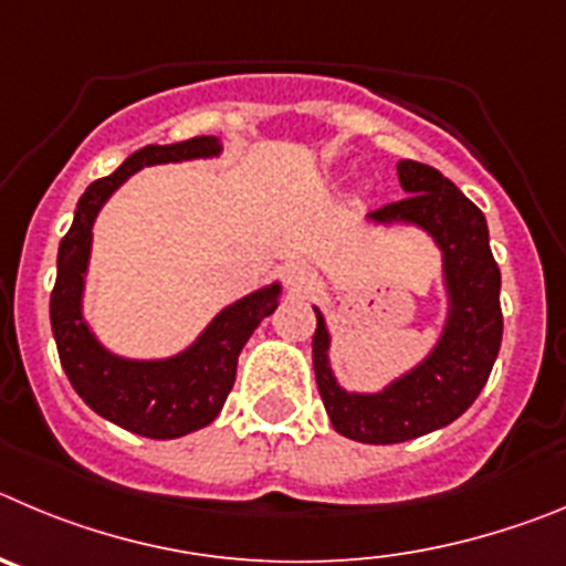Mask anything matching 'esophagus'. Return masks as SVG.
Segmentation results:
<instances>
[{
  "label": "esophagus",
  "mask_w": 566,
  "mask_h": 566,
  "mask_svg": "<svg viewBox=\"0 0 566 566\" xmlns=\"http://www.w3.org/2000/svg\"><path fill=\"white\" fill-rule=\"evenodd\" d=\"M284 282H287V287L293 290V293H307L315 284V273L310 271V264L293 262L284 268Z\"/></svg>",
  "instance_id": "1"
}]
</instances>
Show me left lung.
<instances>
[{
  "instance_id": "left-lung-1",
  "label": "left lung",
  "mask_w": 566,
  "mask_h": 566,
  "mask_svg": "<svg viewBox=\"0 0 566 566\" xmlns=\"http://www.w3.org/2000/svg\"><path fill=\"white\" fill-rule=\"evenodd\" d=\"M406 197L369 213L371 222H409L442 251L448 315L440 340L415 369L375 395L346 391L329 366V333L315 310L313 369L333 429L349 440L391 446L454 422L480 397L502 344L499 264L485 213L454 182L417 160L397 163Z\"/></svg>"
}]
</instances>
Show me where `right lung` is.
I'll use <instances>...</instances> for the list:
<instances>
[{
    "label": "right lung",
    "instance_id": "right-lung-1",
    "mask_svg": "<svg viewBox=\"0 0 566 566\" xmlns=\"http://www.w3.org/2000/svg\"><path fill=\"white\" fill-rule=\"evenodd\" d=\"M220 151V137L213 135L169 146H144L126 157L109 177H101L86 188L75 208L73 226L59 245V276L50 295V324L61 366L81 400L95 415L149 440H175L217 420L237 380L239 353L262 318L279 307L282 284L273 282L233 302L180 355L163 360L120 358L95 338L81 310L93 226L120 182L144 166L217 157Z\"/></svg>",
    "mask_w": 566,
    "mask_h": 566
}]
</instances>
